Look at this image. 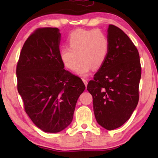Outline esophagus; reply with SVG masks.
<instances>
[{"label":"esophagus","mask_w":158,"mask_h":158,"mask_svg":"<svg viewBox=\"0 0 158 158\" xmlns=\"http://www.w3.org/2000/svg\"><path fill=\"white\" fill-rule=\"evenodd\" d=\"M82 80H83V83H84L85 85L87 87V85H88V79H85V78H84V77H83V78H82Z\"/></svg>","instance_id":"34e87169"}]
</instances>
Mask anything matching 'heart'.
Wrapping results in <instances>:
<instances>
[{
    "mask_svg": "<svg viewBox=\"0 0 158 158\" xmlns=\"http://www.w3.org/2000/svg\"><path fill=\"white\" fill-rule=\"evenodd\" d=\"M69 47L60 50V58L67 69H75L80 76H85L90 70L100 68L105 63L109 50V41L105 33L99 30L77 29L67 38Z\"/></svg>",
    "mask_w": 158,
    "mask_h": 158,
    "instance_id": "heart-1",
    "label": "heart"
}]
</instances>
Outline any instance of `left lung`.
Returning a JSON list of instances; mask_svg holds the SVG:
<instances>
[{
	"mask_svg": "<svg viewBox=\"0 0 158 158\" xmlns=\"http://www.w3.org/2000/svg\"><path fill=\"white\" fill-rule=\"evenodd\" d=\"M107 32L108 55L87 89L97 122L112 130L126 123L138 105L141 66L138 49L125 32L112 24Z\"/></svg>",
	"mask_w": 158,
	"mask_h": 158,
	"instance_id": "8db88e82",
	"label": "left lung"
}]
</instances>
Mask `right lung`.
Here are the masks:
<instances>
[{
    "mask_svg": "<svg viewBox=\"0 0 158 158\" xmlns=\"http://www.w3.org/2000/svg\"><path fill=\"white\" fill-rule=\"evenodd\" d=\"M60 38L57 28L36 29L23 44L16 68L26 113L39 128L50 133L70 125L85 88L79 77L64 69Z\"/></svg>",
    "mask_w": 158,
    "mask_h": 158,
    "instance_id": "1",
    "label": "right lung"
}]
</instances>
